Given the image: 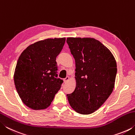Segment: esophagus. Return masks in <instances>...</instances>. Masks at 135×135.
Instances as JSON below:
<instances>
[{
	"instance_id": "obj_1",
	"label": "esophagus",
	"mask_w": 135,
	"mask_h": 135,
	"mask_svg": "<svg viewBox=\"0 0 135 135\" xmlns=\"http://www.w3.org/2000/svg\"><path fill=\"white\" fill-rule=\"evenodd\" d=\"M69 80H70V77L68 76H67L65 79H64V83H67Z\"/></svg>"
}]
</instances>
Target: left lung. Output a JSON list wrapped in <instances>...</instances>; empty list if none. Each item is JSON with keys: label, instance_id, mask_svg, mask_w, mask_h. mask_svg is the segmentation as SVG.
Here are the masks:
<instances>
[{"label": "left lung", "instance_id": "obj_1", "mask_svg": "<svg viewBox=\"0 0 135 135\" xmlns=\"http://www.w3.org/2000/svg\"><path fill=\"white\" fill-rule=\"evenodd\" d=\"M75 59L76 85L67 95L74 110L81 114L94 113L110 96L115 86L117 63L113 54L99 40L91 37H68Z\"/></svg>", "mask_w": 135, "mask_h": 135}]
</instances>
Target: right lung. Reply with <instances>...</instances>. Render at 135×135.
<instances>
[{
	"mask_svg": "<svg viewBox=\"0 0 135 135\" xmlns=\"http://www.w3.org/2000/svg\"><path fill=\"white\" fill-rule=\"evenodd\" d=\"M65 37L46 38L29 45L18 58L13 79L22 102L29 108H47L63 83L57 78V56Z\"/></svg>",
	"mask_w": 135,
	"mask_h": 135,
	"instance_id": "add662e5",
	"label": "right lung"
}]
</instances>
